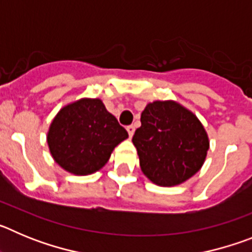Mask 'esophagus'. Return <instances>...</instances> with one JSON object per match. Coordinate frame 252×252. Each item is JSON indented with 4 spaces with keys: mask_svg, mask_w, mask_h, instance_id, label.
Wrapping results in <instances>:
<instances>
[{
    "mask_svg": "<svg viewBox=\"0 0 252 252\" xmlns=\"http://www.w3.org/2000/svg\"><path fill=\"white\" fill-rule=\"evenodd\" d=\"M126 130H127V132H128V136L132 137L133 132H135V126H133V125H130V126H127V127H126Z\"/></svg>",
    "mask_w": 252,
    "mask_h": 252,
    "instance_id": "1",
    "label": "esophagus"
}]
</instances>
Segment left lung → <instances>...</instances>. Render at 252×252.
<instances>
[{
  "instance_id": "obj_1",
  "label": "left lung",
  "mask_w": 252,
  "mask_h": 252,
  "mask_svg": "<svg viewBox=\"0 0 252 252\" xmlns=\"http://www.w3.org/2000/svg\"><path fill=\"white\" fill-rule=\"evenodd\" d=\"M132 142L142 173L161 187L178 186L193 177L209 149L203 125L175 101L146 104Z\"/></svg>"
}]
</instances>
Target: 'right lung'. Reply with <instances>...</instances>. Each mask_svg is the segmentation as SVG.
Returning <instances> with one entry per match:
<instances>
[{
  "mask_svg": "<svg viewBox=\"0 0 252 252\" xmlns=\"http://www.w3.org/2000/svg\"><path fill=\"white\" fill-rule=\"evenodd\" d=\"M128 137L99 98H82L64 106L48 131L51 157L64 170L88 175L106 165L113 149Z\"/></svg>",
  "mask_w": 252,
  "mask_h": 252,
  "instance_id": "right-lung-1",
  "label": "right lung"
}]
</instances>
